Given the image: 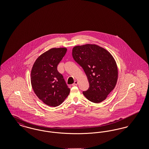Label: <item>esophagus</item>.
Returning a JSON list of instances; mask_svg holds the SVG:
<instances>
[{
  "instance_id": "obj_1",
  "label": "esophagus",
  "mask_w": 149,
  "mask_h": 149,
  "mask_svg": "<svg viewBox=\"0 0 149 149\" xmlns=\"http://www.w3.org/2000/svg\"><path fill=\"white\" fill-rule=\"evenodd\" d=\"M78 81H74V83L72 84V86H76V85H78Z\"/></svg>"
}]
</instances>
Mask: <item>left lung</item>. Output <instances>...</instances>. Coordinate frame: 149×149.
I'll return each instance as SVG.
<instances>
[{
  "mask_svg": "<svg viewBox=\"0 0 149 149\" xmlns=\"http://www.w3.org/2000/svg\"><path fill=\"white\" fill-rule=\"evenodd\" d=\"M74 60L83 69L89 88L83 93L91 102L98 103L106 99L118 79L116 61L105 49L95 44L76 46L72 52Z\"/></svg>",
  "mask_w": 149,
  "mask_h": 149,
  "instance_id": "obj_1",
  "label": "left lung"
}]
</instances>
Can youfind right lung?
<instances>
[{
    "label": "right lung",
    "mask_w": 149,
    "mask_h": 149,
    "mask_svg": "<svg viewBox=\"0 0 149 149\" xmlns=\"http://www.w3.org/2000/svg\"><path fill=\"white\" fill-rule=\"evenodd\" d=\"M66 51L65 47L51 49L36 59L31 70L33 90L37 97L49 106L60 105L70 93V89L63 76L57 69Z\"/></svg>",
    "instance_id": "1"
}]
</instances>
